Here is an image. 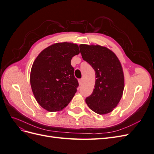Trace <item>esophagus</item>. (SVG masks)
I'll use <instances>...</instances> for the list:
<instances>
[{"label": "esophagus", "mask_w": 154, "mask_h": 154, "mask_svg": "<svg viewBox=\"0 0 154 154\" xmlns=\"http://www.w3.org/2000/svg\"><path fill=\"white\" fill-rule=\"evenodd\" d=\"M83 78H82V79H80V80H78V82H79V84L80 85H82V83H83Z\"/></svg>", "instance_id": "obj_1"}]
</instances>
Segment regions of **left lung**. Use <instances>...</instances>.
I'll return each instance as SVG.
<instances>
[{"label": "left lung", "instance_id": "left-lung-1", "mask_svg": "<svg viewBox=\"0 0 154 154\" xmlns=\"http://www.w3.org/2000/svg\"><path fill=\"white\" fill-rule=\"evenodd\" d=\"M83 59L95 71L96 82L92 94L85 102L98 114H106L117 106L125 87L122 64L114 53L99 45H80Z\"/></svg>", "mask_w": 154, "mask_h": 154}]
</instances>
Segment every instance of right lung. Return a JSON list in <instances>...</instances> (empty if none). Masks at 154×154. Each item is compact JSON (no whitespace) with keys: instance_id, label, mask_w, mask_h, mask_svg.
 <instances>
[{"instance_id":"obj_1","label":"right lung","mask_w":154,"mask_h":154,"mask_svg":"<svg viewBox=\"0 0 154 154\" xmlns=\"http://www.w3.org/2000/svg\"><path fill=\"white\" fill-rule=\"evenodd\" d=\"M79 53L76 44L56 43L44 49L35 59L30 83L36 101L43 109L60 111L72 99L79 84L71 61Z\"/></svg>"}]
</instances>
